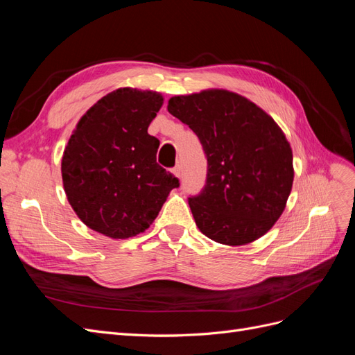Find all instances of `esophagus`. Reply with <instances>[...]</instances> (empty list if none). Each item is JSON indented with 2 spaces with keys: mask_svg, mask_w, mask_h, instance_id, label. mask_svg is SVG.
I'll return each mask as SVG.
<instances>
[{
  "mask_svg": "<svg viewBox=\"0 0 355 355\" xmlns=\"http://www.w3.org/2000/svg\"><path fill=\"white\" fill-rule=\"evenodd\" d=\"M171 173H173V175L179 179V178H180V167H179V166H176V167L171 168Z\"/></svg>",
  "mask_w": 355,
  "mask_h": 355,
  "instance_id": "1",
  "label": "esophagus"
}]
</instances>
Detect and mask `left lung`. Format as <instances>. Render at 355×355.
Instances as JSON below:
<instances>
[{"label": "left lung", "instance_id": "8db88e82", "mask_svg": "<svg viewBox=\"0 0 355 355\" xmlns=\"http://www.w3.org/2000/svg\"><path fill=\"white\" fill-rule=\"evenodd\" d=\"M207 155V182L189 207L198 230L225 245L261 239L280 219L293 187V153L271 115L223 89L170 98Z\"/></svg>", "mask_w": 355, "mask_h": 355}]
</instances>
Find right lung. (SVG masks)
Returning a JSON list of instances; mask_svg holds the SVG:
<instances>
[{
    "label": "right lung",
    "instance_id": "right-lung-1",
    "mask_svg": "<svg viewBox=\"0 0 355 355\" xmlns=\"http://www.w3.org/2000/svg\"><path fill=\"white\" fill-rule=\"evenodd\" d=\"M163 94L116 89L75 125L62 155L67 198L84 225L114 240L145 232L179 180L157 164L159 141L148 127Z\"/></svg>",
    "mask_w": 355,
    "mask_h": 355
}]
</instances>
